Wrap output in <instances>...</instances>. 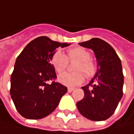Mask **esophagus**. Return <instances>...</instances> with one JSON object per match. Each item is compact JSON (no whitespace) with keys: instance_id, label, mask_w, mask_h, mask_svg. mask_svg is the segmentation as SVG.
<instances>
[{"instance_id":"esophagus-1","label":"esophagus","mask_w":134,"mask_h":134,"mask_svg":"<svg viewBox=\"0 0 134 134\" xmlns=\"http://www.w3.org/2000/svg\"><path fill=\"white\" fill-rule=\"evenodd\" d=\"M74 89H75L74 87H68V92H71Z\"/></svg>"}]
</instances>
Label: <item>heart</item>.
<instances>
[{
	"label": "heart",
	"instance_id": "1",
	"mask_svg": "<svg viewBox=\"0 0 134 134\" xmlns=\"http://www.w3.org/2000/svg\"><path fill=\"white\" fill-rule=\"evenodd\" d=\"M68 60H76L74 66L75 72H63L58 77V80L63 85L74 87L83 83L85 77L92 79L98 71V65L91 59V52L83 47H74L69 49L65 55L61 51H55L51 59V63L57 73L63 72L68 66Z\"/></svg>",
	"mask_w": 134,
	"mask_h": 134
}]
</instances>
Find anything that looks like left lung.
Wrapping results in <instances>:
<instances>
[{"label":"left lung","instance_id":"obj_1","mask_svg":"<svg viewBox=\"0 0 134 134\" xmlns=\"http://www.w3.org/2000/svg\"><path fill=\"white\" fill-rule=\"evenodd\" d=\"M79 44L94 51L98 71L88 84L82 87L84 97L76 103L77 109L87 119L104 121L114 113L123 96L121 59L111 46L100 38H94Z\"/></svg>","mask_w":134,"mask_h":134}]
</instances>
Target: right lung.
<instances>
[{"instance_id": "obj_1", "label": "right lung", "mask_w": 134, "mask_h": 134, "mask_svg": "<svg viewBox=\"0 0 134 134\" xmlns=\"http://www.w3.org/2000/svg\"><path fill=\"white\" fill-rule=\"evenodd\" d=\"M42 36L31 41L17 58L11 75L10 96L25 118L41 119L57 108L68 87L53 81L56 73L51 59L58 47H68Z\"/></svg>"}]
</instances>
